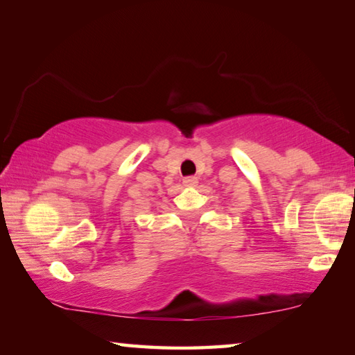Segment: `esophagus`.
Instances as JSON below:
<instances>
[{"label":"esophagus","instance_id":"1","mask_svg":"<svg viewBox=\"0 0 355 355\" xmlns=\"http://www.w3.org/2000/svg\"><path fill=\"white\" fill-rule=\"evenodd\" d=\"M197 183H199V180H197L196 177H184L183 178V184L188 186V188H192V186H196Z\"/></svg>","mask_w":355,"mask_h":355}]
</instances>
